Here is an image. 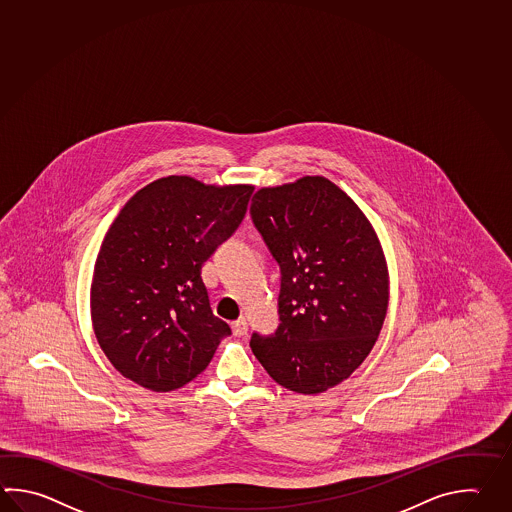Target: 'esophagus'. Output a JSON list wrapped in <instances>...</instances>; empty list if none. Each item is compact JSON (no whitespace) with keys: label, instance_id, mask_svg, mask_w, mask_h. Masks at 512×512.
<instances>
[{"label":"esophagus","instance_id":"esophagus-1","mask_svg":"<svg viewBox=\"0 0 512 512\" xmlns=\"http://www.w3.org/2000/svg\"><path fill=\"white\" fill-rule=\"evenodd\" d=\"M231 330H233V334L237 335V337L248 334V323H246V319L233 321V323H231Z\"/></svg>","mask_w":512,"mask_h":512}]
</instances>
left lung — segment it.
<instances>
[{"label":"left lung","mask_w":512,"mask_h":512,"mask_svg":"<svg viewBox=\"0 0 512 512\" xmlns=\"http://www.w3.org/2000/svg\"><path fill=\"white\" fill-rule=\"evenodd\" d=\"M250 211L282 273L279 330L253 334L251 350L284 388L326 392L361 366L385 323L381 240L354 200L321 175L259 189Z\"/></svg>","instance_id":"8db88e82"}]
</instances>
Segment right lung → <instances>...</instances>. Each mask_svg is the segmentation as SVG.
Listing matches in <instances>:
<instances>
[{"label": "right lung", "mask_w": 512, "mask_h": 512, "mask_svg": "<svg viewBox=\"0 0 512 512\" xmlns=\"http://www.w3.org/2000/svg\"><path fill=\"white\" fill-rule=\"evenodd\" d=\"M251 193V184L169 175L138 189L116 215L94 262L91 323L129 381L177 390L231 334L211 312L200 270L244 219Z\"/></svg>", "instance_id": "add662e5"}]
</instances>
